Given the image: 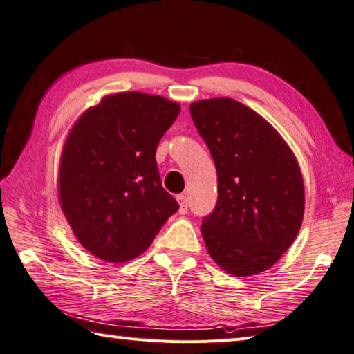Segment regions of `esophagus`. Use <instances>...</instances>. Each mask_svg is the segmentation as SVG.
<instances>
[{"mask_svg":"<svg viewBox=\"0 0 354 354\" xmlns=\"http://www.w3.org/2000/svg\"><path fill=\"white\" fill-rule=\"evenodd\" d=\"M176 199H178V203H179V214L185 215V214H187V210H189V199H187V196H185V195H178Z\"/></svg>","mask_w":354,"mask_h":354,"instance_id":"esophagus-1","label":"esophagus"}]
</instances>
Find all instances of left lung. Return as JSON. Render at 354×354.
<instances>
[{"label": "left lung", "mask_w": 354, "mask_h": 354, "mask_svg": "<svg viewBox=\"0 0 354 354\" xmlns=\"http://www.w3.org/2000/svg\"><path fill=\"white\" fill-rule=\"evenodd\" d=\"M216 167L218 199L201 234L212 259L235 277L260 274L291 246L304 220L297 159L275 128L234 99L190 105Z\"/></svg>", "instance_id": "8db88e82"}]
</instances>
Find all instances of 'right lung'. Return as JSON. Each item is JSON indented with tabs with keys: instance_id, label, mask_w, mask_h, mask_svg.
<instances>
[{
	"instance_id": "obj_1",
	"label": "right lung",
	"mask_w": 354,
	"mask_h": 354,
	"mask_svg": "<svg viewBox=\"0 0 354 354\" xmlns=\"http://www.w3.org/2000/svg\"><path fill=\"white\" fill-rule=\"evenodd\" d=\"M179 110L160 95L111 94L69 131L59 198L75 239L93 255L111 263L134 259L179 209L160 184L155 158Z\"/></svg>"
}]
</instances>
